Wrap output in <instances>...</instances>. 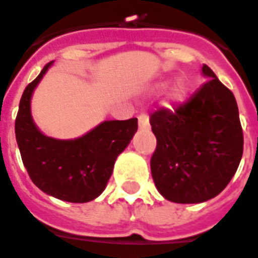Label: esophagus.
Returning a JSON list of instances; mask_svg holds the SVG:
<instances>
[{"label": "esophagus", "instance_id": "34e87169", "mask_svg": "<svg viewBox=\"0 0 258 258\" xmlns=\"http://www.w3.org/2000/svg\"><path fill=\"white\" fill-rule=\"evenodd\" d=\"M138 120H139V128L141 130H149L150 127V123H149V116L146 113H141L139 117H138Z\"/></svg>", "mask_w": 258, "mask_h": 258}]
</instances>
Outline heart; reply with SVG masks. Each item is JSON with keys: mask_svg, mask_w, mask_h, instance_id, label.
I'll return each mask as SVG.
<instances>
[{"mask_svg": "<svg viewBox=\"0 0 258 258\" xmlns=\"http://www.w3.org/2000/svg\"><path fill=\"white\" fill-rule=\"evenodd\" d=\"M166 86H168V81L160 82V84H157L154 86V92L155 93H161V92H164ZM188 96H189V85L184 78H177L168 90L169 101L174 104V105H180V104L185 103Z\"/></svg>", "mask_w": 258, "mask_h": 258, "instance_id": "1", "label": "heart"}]
</instances>
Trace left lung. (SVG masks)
I'll return each mask as SVG.
<instances>
[{
	"mask_svg": "<svg viewBox=\"0 0 258 258\" xmlns=\"http://www.w3.org/2000/svg\"><path fill=\"white\" fill-rule=\"evenodd\" d=\"M208 81L174 111L150 117L157 138L151 176L173 203H203L225 189L242 158L243 135L234 94L204 64Z\"/></svg>",
	"mask_w": 258,
	"mask_h": 258,
	"instance_id": "1",
	"label": "left lung"
}]
</instances>
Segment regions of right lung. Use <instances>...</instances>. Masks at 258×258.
<instances>
[{"label": "right lung", "mask_w": 258, "mask_h": 258, "mask_svg": "<svg viewBox=\"0 0 258 258\" xmlns=\"http://www.w3.org/2000/svg\"><path fill=\"white\" fill-rule=\"evenodd\" d=\"M52 66L47 63L25 88L16 117V141L21 160L35 185L70 203H88L103 194L116 158L131 142L138 119L105 120L76 139L47 137L31 113L33 90Z\"/></svg>", "instance_id": "1"}]
</instances>
